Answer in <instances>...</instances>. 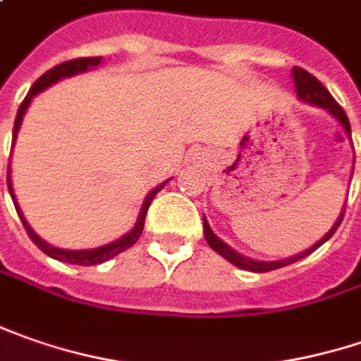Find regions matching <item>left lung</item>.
I'll list each match as a JSON object with an SVG mask.
<instances>
[{
	"label": "left lung",
	"instance_id": "obj_1",
	"mask_svg": "<svg viewBox=\"0 0 361 361\" xmlns=\"http://www.w3.org/2000/svg\"><path fill=\"white\" fill-rule=\"evenodd\" d=\"M293 78H295V88H297V94H299V99H303L307 102H313V104H317V106H322V109H327L334 117L343 125V129L348 131V135L352 137V127H350V118L345 115V111L337 104V101L329 94V90L323 87L322 82L311 74V72L303 71V68H299V66H295L293 68ZM345 212V210H343ZM343 212H341V216H339V220H337L334 228L323 236L322 240L317 244H313L309 250L305 252H301V255H297V257H293V259L287 260H276V262H260V260H252V259H246L243 255H238L236 250H232L228 244H224L214 232H212L210 224L206 222V218H204V234H206V243L210 244L212 248L220 255V257H224L226 260H230L232 264H236V267H240L244 271H252V273H269V271H274V269H283V267H287V264H293V262H297V260L305 259L307 255H311L315 248H319L323 243H327L334 234H336V230L341 224V220H343Z\"/></svg>",
	"mask_w": 361,
	"mask_h": 361
}]
</instances>
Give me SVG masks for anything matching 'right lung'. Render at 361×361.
I'll return each instance as SVG.
<instances>
[{
  "mask_svg": "<svg viewBox=\"0 0 361 361\" xmlns=\"http://www.w3.org/2000/svg\"><path fill=\"white\" fill-rule=\"evenodd\" d=\"M101 60H102V56H92V58H74V60H66V62L58 64V66H54V68H50L48 72H44L38 80L32 85L30 92L25 94V99L22 101V104H20V109H18V117H16V123H13V141H16V135H18V131H20V123H22V118H24L25 109H27V104H30V101H32V97H36L39 90H44V88H48L50 85H54V82H58V80H60V78H64V76H72V74H76V72H85L88 71V68H92V66H97V64H101ZM164 185L165 183H161L159 188H155L149 196L145 197L143 208H141V214H139V220H137L135 228L129 232V234H127V236L118 238V240H115L113 244L101 246V248H92V250H62V248H54V246H50V244L44 243L38 234L30 228V224L25 222L24 214H22V210H20V206H18V202H16V196H13V188H11V180H9V165H8L9 194H11L13 206H16L18 216H20V220H22V224H24L27 236L32 238V243L36 244L42 252H46L48 257H52V259L56 260H62V262H68V264H78V267L101 264V262H104V260L113 259V257L121 255L123 250L131 248V246L139 240L141 232H143V226H145V214H147V210H149L153 197H155V194H157Z\"/></svg>",
  "mask_w": 361,
  "mask_h": 361,
  "instance_id": "1",
  "label": "right lung"
}]
</instances>
